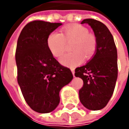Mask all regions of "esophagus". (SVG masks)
<instances>
[{"label": "esophagus", "instance_id": "34e87169", "mask_svg": "<svg viewBox=\"0 0 129 129\" xmlns=\"http://www.w3.org/2000/svg\"><path fill=\"white\" fill-rule=\"evenodd\" d=\"M71 71H72V75H75V70H74V69H71Z\"/></svg>", "mask_w": 129, "mask_h": 129}]
</instances>
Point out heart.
Wrapping results in <instances>:
<instances>
[{"label": "heart", "instance_id": "heart-1", "mask_svg": "<svg viewBox=\"0 0 129 129\" xmlns=\"http://www.w3.org/2000/svg\"><path fill=\"white\" fill-rule=\"evenodd\" d=\"M71 44L73 52L64 54L59 59L67 67H75L81 64L84 59H90L95 53L97 41L94 35L89 33L86 27L73 24L64 27L62 33L52 32L47 38V47L54 57L62 56L67 49V43Z\"/></svg>", "mask_w": 129, "mask_h": 129}]
</instances>
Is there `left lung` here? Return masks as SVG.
Here are the masks:
<instances>
[{"label": "left lung", "mask_w": 129, "mask_h": 129, "mask_svg": "<svg viewBox=\"0 0 129 129\" xmlns=\"http://www.w3.org/2000/svg\"><path fill=\"white\" fill-rule=\"evenodd\" d=\"M94 31L97 49L94 56L85 65L75 69V77L83 80L79 90L80 101L86 108L98 111L103 108L113 93L117 77V49L111 33L99 21L84 19Z\"/></svg>", "instance_id": "1"}]
</instances>
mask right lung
Returning a JSON list of instances; mask_svg holds the SVG:
<instances>
[{
	"label": "right lung",
	"instance_id": "obj_1",
	"mask_svg": "<svg viewBox=\"0 0 129 129\" xmlns=\"http://www.w3.org/2000/svg\"><path fill=\"white\" fill-rule=\"evenodd\" d=\"M61 23L34 21L18 39L16 51L17 80L26 102L34 111L47 113L59 103V91L73 78L47 47V38Z\"/></svg>",
	"mask_w": 129,
	"mask_h": 129
}]
</instances>
